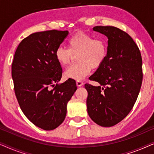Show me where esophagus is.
Instances as JSON below:
<instances>
[{
  "label": "esophagus",
  "instance_id": "34e87169",
  "mask_svg": "<svg viewBox=\"0 0 154 154\" xmlns=\"http://www.w3.org/2000/svg\"><path fill=\"white\" fill-rule=\"evenodd\" d=\"M83 85V82H82L81 81H76V85L78 86V87H81V86H82Z\"/></svg>",
  "mask_w": 154,
  "mask_h": 154
}]
</instances>
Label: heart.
<instances>
[{"instance_id":"obj_1","label":"heart","mask_w":154,"mask_h":154,"mask_svg":"<svg viewBox=\"0 0 154 154\" xmlns=\"http://www.w3.org/2000/svg\"><path fill=\"white\" fill-rule=\"evenodd\" d=\"M69 49L60 46L57 48L55 58L62 67L71 64L77 55V64L66 69L64 76L73 80L83 79L91 69H97L104 64L108 54V44L103 38H94L89 33L78 31L67 41Z\"/></svg>"}]
</instances>
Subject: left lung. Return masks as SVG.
<instances>
[{
    "label": "left lung",
    "mask_w": 154,
    "mask_h": 154,
    "mask_svg": "<svg viewBox=\"0 0 154 154\" xmlns=\"http://www.w3.org/2000/svg\"><path fill=\"white\" fill-rule=\"evenodd\" d=\"M108 38V54L89 78L99 86L86 83L87 109L94 123L102 127L116 125L133 108L143 79L140 49L125 31L111 26L93 28Z\"/></svg>",
    "instance_id": "8db88e82"
}]
</instances>
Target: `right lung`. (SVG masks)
I'll list each match as a JSON object with an SVG mask.
<instances>
[{
	"instance_id": "1",
	"label": "right lung",
	"mask_w": 154,
	"mask_h": 154,
	"mask_svg": "<svg viewBox=\"0 0 154 154\" xmlns=\"http://www.w3.org/2000/svg\"><path fill=\"white\" fill-rule=\"evenodd\" d=\"M68 33L50 30L29 35L19 44L12 64L19 105L31 123L45 130H54L62 123L67 103L77 89L73 79L57 83L62 69L54 53Z\"/></svg>"
}]
</instances>
